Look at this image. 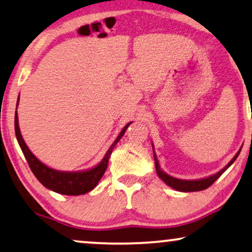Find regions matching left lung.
Segmentation results:
<instances>
[{"label":"left lung","mask_w":252,"mask_h":252,"mask_svg":"<svg viewBox=\"0 0 252 252\" xmlns=\"http://www.w3.org/2000/svg\"><path fill=\"white\" fill-rule=\"evenodd\" d=\"M240 151L241 150H239V153H237L235 156L233 157V159L230 160L229 163L227 164L226 166L222 168V170H220L218 173L213 174V175H211V177L204 178V179H198V180H182V179L173 178V177H171V175H168L167 173H165V172L161 170L160 166H159V163H158L156 153H155V150H154L155 166H156V172H157L158 177H159L161 180H163L167 186H170L171 188H173V189H175V190H178V191H184V192H187V191H199V190H204V189L209 188L210 186H211L213 182H215L217 179H218L220 175H221L223 172H225L227 168H228L230 165L234 163V161H235L237 156H239Z\"/></svg>","instance_id":"obj_1"}]
</instances>
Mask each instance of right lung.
I'll use <instances>...</instances> for the list:
<instances>
[{"label": "right lung", "mask_w": 252, "mask_h": 252, "mask_svg": "<svg viewBox=\"0 0 252 252\" xmlns=\"http://www.w3.org/2000/svg\"><path fill=\"white\" fill-rule=\"evenodd\" d=\"M18 103L19 97L18 101H17V106H18ZM130 124H132V122L127 124V125L122 129V132L119 133L118 136H117L115 142L111 144V147L109 148L108 151H106L105 156L103 157V159L98 165H96L95 167L91 168V170L78 172H64L54 170V168L47 166L46 164H43L42 161H40L35 156H34L32 151H31L29 149V147L26 146L22 134H20L17 111L15 115V132L17 140H18L19 146L22 148L24 156H25L33 174L35 175L37 180H39L44 187L50 189V190L58 192V194L62 195L73 196L86 194V192L91 191L92 189H94L96 186H97L98 181L101 180L106 167H108L109 158L111 156L113 148H115L116 144L119 142L124 134H125L127 127H128Z\"/></svg>", "instance_id": "1"}]
</instances>
